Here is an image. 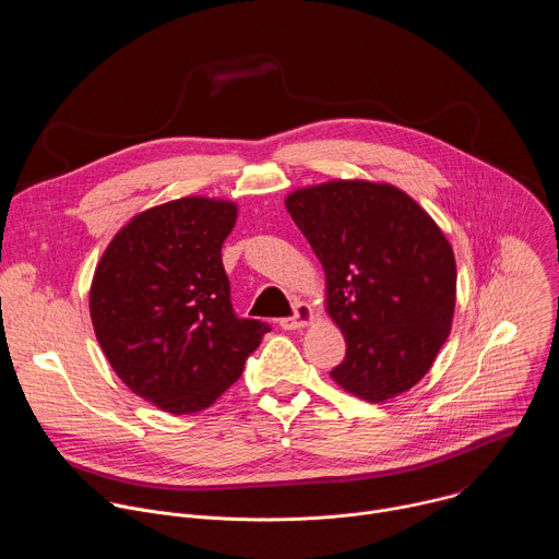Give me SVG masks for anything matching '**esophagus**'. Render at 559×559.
<instances>
[{
  "mask_svg": "<svg viewBox=\"0 0 559 559\" xmlns=\"http://www.w3.org/2000/svg\"><path fill=\"white\" fill-rule=\"evenodd\" d=\"M313 321V311L307 302H296L294 305V313L287 318H281L278 325L283 330H302L305 325H309Z\"/></svg>",
  "mask_w": 559,
  "mask_h": 559,
  "instance_id": "esophagus-1",
  "label": "esophagus"
}]
</instances>
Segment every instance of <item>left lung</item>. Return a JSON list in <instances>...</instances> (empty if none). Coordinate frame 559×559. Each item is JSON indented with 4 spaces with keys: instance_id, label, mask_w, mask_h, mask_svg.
Instances as JSON below:
<instances>
[{
    "instance_id": "1",
    "label": "left lung",
    "mask_w": 559,
    "mask_h": 559,
    "mask_svg": "<svg viewBox=\"0 0 559 559\" xmlns=\"http://www.w3.org/2000/svg\"><path fill=\"white\" fill-rule=\"evenodd\" d=\"M328 278V311L345 334L332 378L367 403L412 389L444 345L455 259L436 221L403 190L330 181L285 199Z\"/></svg>"
}]
</instances>
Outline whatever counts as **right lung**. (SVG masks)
<instances>
[{
  "mask_svg": "<svg viewBox=\"0 0 559 559\" xmlns=\"http://www.w3.org/2000/svg\"><path fill=\"white\" fill-rule=\"evenodd\" d=\"M229 201L186 197L136 214L106 248L91 318L115 373L145 403L197 414L243 373L270 325L238 318L221 248Z\"/></svg>",
  "mask_w": 559,
  "mask_h": 559,
  "instance_id": "add662e5",
  "label": "right lung"
}]
</instances>
